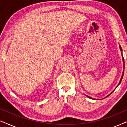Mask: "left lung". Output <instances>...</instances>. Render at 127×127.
Wrapping results in <instances>:
<instances>
[{"label":"left lung","instance_id":"1","mask_svg":"<svg viewBox=\"0 0 127 127\" xmlns=\"http://www.w3.org/2000/svg\"><path fill=\"white\" fill-rule=\"evenodd\" d=\"M119 47H120V50H121V51L122 52V49H121V46H119ZM121 55H122V54H121ZM122 57H123V64H123V73H122V76H121V79H120V80L119 83V84H118V85H117V87H116V88L117 87V86H119V85L120 84L121 81V80H122V79H123V74H124V58H123V55H122ZM116 88H115V89H116ZM115 89H114V90H115ZM113 91H114V90H113V91L112 92V93H110V94H109L108 95H107V96H106L105 98H107V96H109V95H110L111 94H112V93L113 92ZM86 95V96L87 97H88V98H90V99H95L94 98H91V97H90V96H87V95Z\"/></svg>","mask_w":127,"mask_h":127}]
</instances>
